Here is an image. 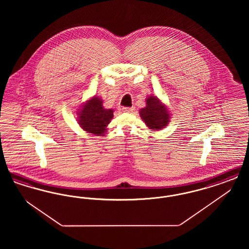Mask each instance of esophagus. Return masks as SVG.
Listing matches in <instances>:
<instances>
[{
	"label": "esophagus",
	"mask_w": 249,
	"mask_h": 249,
	"mask_svg": "<svg viewBox=\"0 0 249 249\" xmlns=\"http://www.w3.org/2000/svg\"><path fill=\"white\" fill-rule=\"evenodd\" d=\"M134 110V107H123L122 108V111L124 112V113H130V112H132Z\"/></svg>",
	"instance_id": "obj_1"
}]
</instances>
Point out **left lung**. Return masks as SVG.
I'll return each instance as SVG.
<instances>
[{"label":"left lung","mask_w":249,"mask_h":249,"mask_svg":"<svg viewBox=\"0 0 249 249\" xmlns=\"http://www.w3.org/2000/svg\"><path fill=\"white\" fill-rule=\"evenodd\" d=\"M140 117L148 129L160 130L168 125L171 114L163 103L157 97L150 95L145 100V107L140 109Z\"/></svg>","instance_id":"8db88e82"}]
</instances>
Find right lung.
Instances as JSON below:
<instances>
[{"instance_id":"add662e5","label":"right lung","mask_w":249,"mask_h":249,"mask_svg":"<svg viewBox=\"0 0 249 249\" xmlns=\"http://www.w3.org/2000/svg\"><path fill=\"white\" fill-rule=\"evenodd\" d=\"M113 113V109H106L103 107L101 98L93 96L78 109L77 122L85 131L97 136H103L114 117Z\"/></svg>"}]
</instances>
